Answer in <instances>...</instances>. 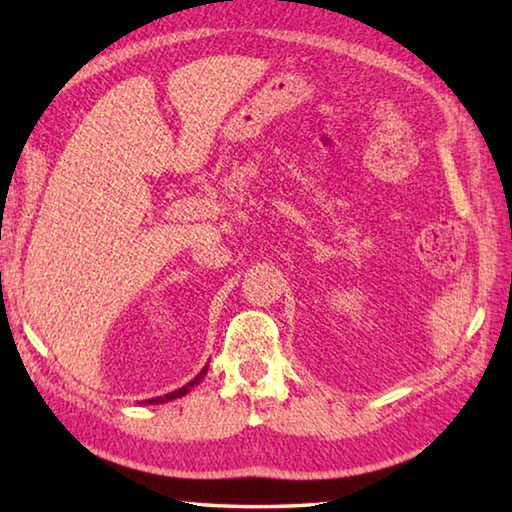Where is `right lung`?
<instances>
[{
  "label": "right lung",
  "mask_w": 512,
  "mask_h": 512,
  "mask_svg": "<svg viewBox=\"0 0 512 512\" xmlns=\"http://www.w3.org/2000/svg\"><path fill=\"white\" fill-rule=\"evenodd\" d=\"M207 375V366L198 372V375L189 381L187 386H183V388H178V391H173V393H167L164 397H151V400H144V404H162V402H171V400H176V397H183V395H187L189 391H192V388L198 384V381H203V377Z\"/></svg>",
  "instance_id": "1"
}]
</instances>
